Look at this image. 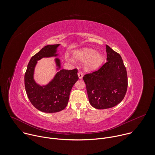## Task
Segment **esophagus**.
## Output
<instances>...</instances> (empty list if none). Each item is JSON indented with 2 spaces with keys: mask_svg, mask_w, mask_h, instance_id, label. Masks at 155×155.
<instances>
[{
  "mask_svg": "<svg viewBox=\"0 0 155 155\" xmlns=\"http://www.w3.org/2000/svg\"><path fill=\"white\" fill-rule=\"evenodd\" d=\"M78 76L79 79H81L83 78V74L81 72H79L78 73Z\"/></svg>",
  "mask_w": 155,
  "mask_h": 155,
  "instance_id": "34e87169",
  "label": "esophagus"
}]
</instances>
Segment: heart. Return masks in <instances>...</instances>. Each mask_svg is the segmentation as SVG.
<instances>
[{"instance_id":"obj_1","label":"heart","mask_w":155,"mask_h":155,"mask_svg":"<svg viewBox=\"0 0 155 155\" xmlns=\"http://www.w3.org/2000/svg\"><path fill=\"white\" fill-rule=\"evenodd\" d=\"M74 60L84 62V68L86 71L93 72L97 70L104 62V56L94 49L83 48L74 50L72 53ZM69 60L68 58H66Z\"/></svg>"}]
</instances>
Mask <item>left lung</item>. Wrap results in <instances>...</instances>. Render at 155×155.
I'll return each instance as SVG.
<instances>
[{"label":"left lung","mask_w":155,"mask_h":155,"mask_svg":"<svg viewBox=\"0 0 155 155\" xmlns=\"http://www.w3.org/2000/svg\"><path fill=\"white\" fill-rule=\"evenodd\" d=\"M107 62L97 71L83 77L90 104L97 109L115 107L124 99L127 72L121 56L106 45Z\"/></svg>","instance_id":"1"}]
</instances>
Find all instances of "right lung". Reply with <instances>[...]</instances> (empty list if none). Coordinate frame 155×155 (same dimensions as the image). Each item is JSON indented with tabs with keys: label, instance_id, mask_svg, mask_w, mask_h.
I'll return each instance as SVG.
<instances>
[{
	"label": "right lung",
	"instance_id": "1",
	"mask_svg": "<svg viewBox=\"0 0 155 155\" xmlns=\"http://www.w3.org/2000/svg\"><path fill=\"white\" fill-rule=\"evenodd\" d=\"M60 44L44 47L33 56L29 62L25 75V85L28 97L31 104L38 110L45 113H55L67 106L73 86L78 80L77 70L61 69V61L54 58L56 74L47 84L40 85L34 78L35 69L38 61L44 58L58 57Z\"/></svg>",
	"mask_w": 155,
	"mask_h": 155
}]
</instances>
